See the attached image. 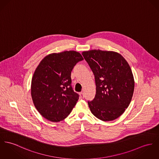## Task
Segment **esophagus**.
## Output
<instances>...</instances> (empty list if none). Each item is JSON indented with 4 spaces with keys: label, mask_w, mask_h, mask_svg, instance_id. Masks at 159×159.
<instances>
[{
    "label": "esophagus",
    "mask_w": 159,
    "mask_h": 159,
    "mask_svg": "<svg viewBox=\"0 0 159 159\" xmlns=\"http://www.w3.org/2000/svg\"><path fill=\"white\" fill-rule=\"evenodd\" d=\"M80 96L81 98H84V93H83V92H81V93H80Z\"/></svg>",
    "instance_id": "1"
}]
</instances>
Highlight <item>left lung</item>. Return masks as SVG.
I'll return each instance as SVG.
<instances>
[{
  "label": "left lung",
  "instance_id": "8db88e82",
  "mask_svg": "<svg viewBox=\"0 0 159 159\" xmlns=\"http://www.w3.org/2000/svg\"><path fill=\"white\" fill-rule=\"evenodd\" d=\"M94 75L96 94L88 101L93 114L103 121L120 117L128 107L134 89L131 69L120 54L93 49L82 53Z\"/></svg>",
  "mask_w": 159,
  "mask_h": 159
}]
</instances>
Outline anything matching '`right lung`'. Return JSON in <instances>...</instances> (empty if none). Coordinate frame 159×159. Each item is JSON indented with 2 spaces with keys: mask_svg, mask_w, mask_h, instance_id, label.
I'll list each match as a JSON object with an SVG mask.
<instances>
[{
  "mask_svg": "<svg viewBox=\"0 0 159 159\" xmlns=\"http://www.w3.org/2000/svg\"><path fill=\"white\" fill-rule=\"evenodd\" d=\"M84 60L74 51L50 54L37 67L31 81V97L39 112L51 122L65 119L75 105L79 94L71 86L74 66Z\"/></svg>",
  "mask_w": 159,
  "mask_h": 159,
  "instance_id": "1",
  "label": "right lung"
}]
</instances>
